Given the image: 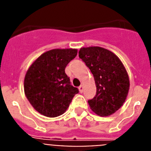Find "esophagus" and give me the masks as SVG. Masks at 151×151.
<instances>
[{"instance_id": "obj_1", "label": "esophagus", "mask_w": 151, "mask_h": 151, "mask_svg": "<svg viewBox=\"0 0 151 151\" xmlns=\"http://www.w3.org/2000/svg\"><path fill=\"white\" fill-rule=\"evenodd\" d=\"M83 89H84L83 85H80L79 87H78V90H79L80 93H82V92H83Z\"/></svg>"}]
</instances>
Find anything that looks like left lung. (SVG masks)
I'll list each match as a JSON object with an SVG mask.
<instances>
[{
    "mask_svg": "<svg viewBox=\"0 0 151 151\" xmlns=\"http://www.w3.org/2000/svg\"><path fill=\"white\" fill-rule=\"evenodd\" d=\"M79 58L94 76L97 92L88 104L93 112L101 116L112 115L123 105L129 90V78L118 57L101 47H82Z\"/></svg>",
    "mask_w": 151,
    "mask_h": 151,
    "instance_id": "8db88e82",
    "label": "left lung"
}]
</instances>
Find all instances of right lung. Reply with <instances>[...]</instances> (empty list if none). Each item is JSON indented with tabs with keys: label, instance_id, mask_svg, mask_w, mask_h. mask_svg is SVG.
I'll return each mask as SVG.
<instances>
[{
	"label": "right lung",
	"instance_id": "obj_1",
	"mask_svg": "<svg viewBox=\"0 0 151 151\" xmlns=\"http://www.w3.org/2000/svg\"><path fill=\"white\" fill-rule=\"evenodd\" d=\"M77 49H53L41 54L26 72L24 91L36 111L47 117L63 114L78 89L70 84L65 68Z\"/></svg>",
	"mask_w": 151,
	"mask_h": 151
}]
</instances>
